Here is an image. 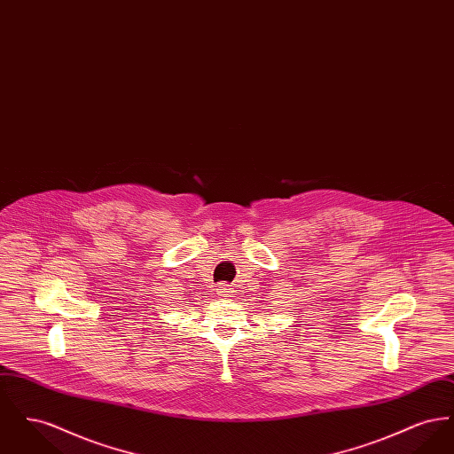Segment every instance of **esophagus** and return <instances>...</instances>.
<instances>
[{
	"label": "esophagus",
	"instance_id": "obj_1",
	"mask_svg": "<svg viewBox=\"0 0 454 454\" xmlns=\"http://www.w3.org/2000/svg\"><path fill=\"white\" fill-rule=\"evenodd\" d=\"M217 294H219L221 298H231V296H233V287L228 286V284H223V286L217 287Z\"/></svg>",
	"mask_w": 454,
	"mask_h": 454
}]
</instances>
